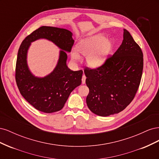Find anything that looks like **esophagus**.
Returning <instances> with one entry per match:
<instances>
[{
	"label": "esophagus",
	"mask_w": 159,
	"mask_h": 159,
	"mask_svg": "<svg viewBox=\"0 0 159 159\" xmlns=\"http://www.w3.org/2000/svg\"><path fill=\"white\" fill-rule=\"evenodd\" d=\"M85 80H86V77L85 75H84L82 76V79H81V82H82V84H85Z\"/></svg>",
	"instance_id": "1"
}]
</instances>
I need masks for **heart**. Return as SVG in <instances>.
Here are the masks:
<instances>
[{"label":"heart","instance_id":"b5f03b06","mask_svg":"<svg viewBox=\"0 0 159 159\" xmlns=\"http://www.w3.org/2000/svg\"><path fill=\"white\" fill-rule=\"evenodd\" d=\"M113 47V42L107 39L105 36L98 34L87 37L78 42L76 50H71V58L76 61L80 58L79 54L86 56L85 61L89 67L92 68H99L106 62L111 54Z\"/></svg>","mask_w":159,"mask_h":159}]
</instances>
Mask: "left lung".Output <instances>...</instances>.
I'll list each match as a JSON object with an SVG mask.
<instances>
[{"label":"left lung","mask_w":159,"mask_h":159,"mask_svg":"<svg viewBox=\"0 0 159 159\" xmlns=\"http://www.w3.org/2000/svg\"><path fill=\"white\" fill-rule=\"evenodd\" d=\"M143 69L141 48L123 29L122 44L113 56L98 68L84 70L89 89L86 103L91 111L107 117L125 109L138 90Z\"/></svg>","instance_id":"8db88e82"}]
</instances>
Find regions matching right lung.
<instances>
[{
	"instance_id": "add662e5",
	"label": "right lung",
	"mask_w": 159,
	"mask_h": 159,
	"mask_svg": "<svg viewBox=\"0 0 159 159\" xmlns=\"http://www.w3.org/2000/svg\"><path fill=\"white\" fill-rule=\"evenodd\" d=\"M68 30L43 26L28 35L18 52L16 81L19 91L27 102L40 111L50 113L64 107L71 92L81 85L83 71H71L67 66L68 55L74 40ZM39 39L52 41L61 49L55 69L44 77H37L29 69L27 52L31 43Z\"/></svg>"
}]
</instances>
